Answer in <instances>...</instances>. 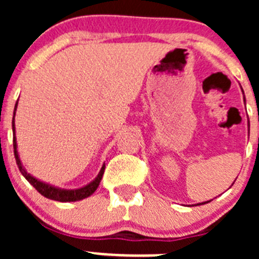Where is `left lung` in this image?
Masks as SVG:
<instances>
[{
    "label": "left lung",
    "mask_w": 259,
    "mask_h": 259,
    "mask_svg": "<svg viewBox=\"0 0 259 259\" xmlns=\"http://www.w3.org/2000/svg\"><path fill=\"white\" fill-rule=\"evenodd\" d=\"M205 203H208V202H205ZM205 203H200V204H205ZM200 204H198V205H200Z\"/></svg>",
    "instance_id": "left-lung-1"
}]
</instances>
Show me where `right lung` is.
<instances>
[{"label": "right lung", "mask_w": 259, "mask_h": 259, "mask_svg": "<svg viewBox=\"0 0 259 259\" xmlns=\"http://www.w3.org/2000/svg\"><path fill=\"white\" fill-rule=\"evenodd\" d=\"M16 106H17V104L15 105V111H16ZM12 132H14V134H15V116H14V119H12ZM14 153H15V158H16V163H17L18 169H20V171L22 173V176L27 179V182L30 183V184L32 185V187L35 188V189L37 190L41 195L49 198V199L57 200V202H76V200H81V199H83V198L90 197V195L95 192L96 188L99 187V184H100L101 178H103L104 170H105V165H103L100 173H99V176L96 177L95 180H94V182H91L90 184L86 185V187L80 188V189H75V190L59 189V188L51 187V185L45 184V183H42V182H40V180L33 178V177H31L30 174H28L27 171L23 169V166H22V164H21L20 158H18V154H17L16 137H14Z\"/></svg>", "instance_id": "add662e5"}]
</instances>
